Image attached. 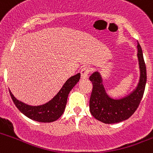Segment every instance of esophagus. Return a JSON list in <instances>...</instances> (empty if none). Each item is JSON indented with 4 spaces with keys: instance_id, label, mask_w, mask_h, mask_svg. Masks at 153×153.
<instances>
[{
    "instance_id": "obj_1",
    "label": "esophagus",
    "mask_w": 153,
    "mask_h": 153,
    "mask_svg": "<svg viewBox=\"0 0 153 153\" xmlns=\"http://www.w3.org/2000/svg\"><path fill=\"white\" fill-rule=\"evenodd\" d=\"M90 72V68L87 67H83L82 69L81 70V79L83 80H86L88 78V75Z\"/></svg>"
}]
</instances>
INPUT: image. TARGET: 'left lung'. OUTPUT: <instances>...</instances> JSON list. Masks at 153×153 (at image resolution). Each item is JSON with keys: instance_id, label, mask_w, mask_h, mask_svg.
Returning <instances> with one entry per match:
<instances>
[{"instance_id": "8db88e82", "label": "left lung", "mask_w": 153, "mask_h": 153, "mask_svg": "<svg viewBox=\"0 0 153 153\" xmlns=\"http://www.w3.org/2000/svg\"><path fill=\"white\" fill-rule=\"evenodd\" d=\"M137 58L140 68V80L135 90L128 96L114 99L107 94L100 73L95 72L90 75L93 90L90 99V111L99 121L107 124L117 123L128 119L138 108L145 90L146 69L143 51L137 42Z\"/></svg>"}]
</instances>
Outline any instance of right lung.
<instances>
[{"label":"right lung","mask_w":153,"mask_h":153,"mask_svg":"<svg viewBox=\"0 0 153 153\" xmlns=\"http://www.w3.org/2000/svg\"><path fill=\"white\" fill-rule=\"evenodd\" d=\"M80 78V73L70 77L52 99L41 105H27L18 100L10 90V94L18 109L28 118L39 123H51L58 120L63 114L69 93L79 81Z\"/></svg>","instance_id":"1"}]
</instances>
